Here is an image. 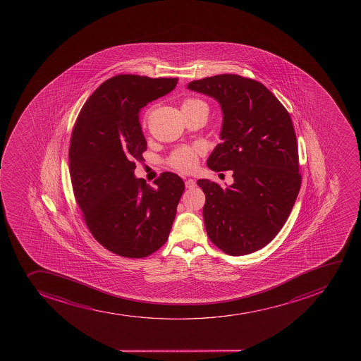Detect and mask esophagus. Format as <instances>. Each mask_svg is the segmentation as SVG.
<instances>
[{"label":"esophagus","mask_w":361,"mask_h":361,"mask_svg":"<svg viewBox=\"0 0 361 361\" xmlns=\"http://www.w3.org/2000/svg\"><path fill=\"white\" fill-rule=\"evenodd\" d=\"M185 186L186 188H194V187L197 186V183L194 181L193 178H188L185 181Z\"/></svg>","instance_id":"1"}]
</instances>
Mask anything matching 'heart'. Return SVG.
I'll return each mask as SVG.
<instances>
[{"label": "heart", "mask_w": 361, "mask_h": 361, "mask_svg": "<svg viewBox=\"0 0 361 361\" xmlns=\"http://www.w3.org/2000/svg\"><path fill=\"white\" fill-rule=\"evenodd\" d=\"M197 104H204V102L190 99V100L185 101L183 106ZM202 153H204V149L201 146L183 147V148H178V150H175L174 153L171 154L169 164H171V167H174L178 171L190 173V171H193L197 168L199 157Z\"/></svg>", "instance_id": "heart-1"}]
</instances>
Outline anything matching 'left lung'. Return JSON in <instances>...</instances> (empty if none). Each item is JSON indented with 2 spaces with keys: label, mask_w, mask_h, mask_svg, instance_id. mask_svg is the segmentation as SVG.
Wrapping results in <instances>:
<instances>
[{
  "label": "left lung",
  "mask_w": 361,
  "mask_h": 361,
  "mask_svg": "<svg viewBox=\"0 0 361 361\" xmlns=\"http://www.w3.org/2000/svg\"><path fill=\"white\" fill-rule=\"evenodd\" d=\"M187 88L218 101L221 143L208 157L212 171H233L221 188L207 178L204 220L208 238L226 254L253 253L285 225L301 186L296 136L288 111L255 80L235 74L195 80Z\"/></svg>",
  "instance_id": "left-lung-1"
}]
</instances>
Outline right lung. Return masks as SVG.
I'll list each match as a JSON object with an SVG mask.
<instances>
[{
	"instance_id": "obj_1",
	"label": "right lung",
	"mask_w": 361,
	"mask_h": 361,
	"mask_svg": "<svg viewBox=\"0 0 361 361\" xmlns=\"http://www.w3.org/2000/svg\"><path fill=\"white\" fill-rule=\"evenodd\" d=\"M178 79L118 75L83 104L73 130L69 171L76 202L97 243L120 257H145L171 233L185 183L166 171L154 186L135 178L147 149L139 114Z\"/></svg>"
}]
</instances>
